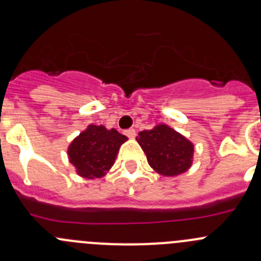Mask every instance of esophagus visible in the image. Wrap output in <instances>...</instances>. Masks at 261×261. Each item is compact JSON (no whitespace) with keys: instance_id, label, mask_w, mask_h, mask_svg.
<instances>
[{"instance_id":"34e87169","label":"esophagus","mask_w":261,"mask_h":261,"mask_svg":"<svg viewBox=\"0 0 261 261\" xmlns=\"http://www.w3.org/2000/svg\"><path fill=\"white\" fill-rule=\"evenodd\" d=\"M125 134H126V136H128L130 139H135V136H136L135 128H128V130L125 131Z\"/></svg>"}]
</instances>
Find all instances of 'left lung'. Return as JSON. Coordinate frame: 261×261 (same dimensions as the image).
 <instances>
[{
    "mask_svg": "<svg viewBox=\"0 0 261 261\" xmlns=\"http://www.w3.org/2000/svg\"><path fill=\"white\" fill-rule=\"evenodd\" d=\"M150 167L165 177L187 172L193 162V144L167 125L139 133L136 138Z\"/></svg>",
    "mask_w": 261,
    "mask_h": 261,
    "instance_id": "obj_1",
    "label": "left lung"
}]
</instances>
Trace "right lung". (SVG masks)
<instances>
[{
  "mask_svg": "<svg viewBox=\"0 0 261 261\" xmlns=\"http://www.w3.org/2000/svg\"><path fill=\"white\" fill-rule=\"evenodd\" d=\"M127 140L117 130L89 125L68 147L69 162L83 178H101L114 165L118 149Z\"/></svg>",
  "mask_w": 261,
  "mask_h": 261,
  "instance_id": "1",
  "label": "right lung"
}]
</instances>
